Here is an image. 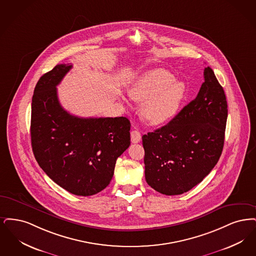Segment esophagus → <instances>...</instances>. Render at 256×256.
<instances>
[{
  "mask_svg": "<svg viewBox=\"0 0 256 256\" xmlns=\"http://www.w3.org/2000/svg\"><path fill=\"white\" fill-rule=\"evenodd\" d=\"M142 140V134L136 130H134L131 132V140L133 144H138Z\"/></svg>",
  "mask_w": 256,
  "mask_h": 256,
  "instance_id": "obj_1",
  "label": "esophagus"
}]
</instances>
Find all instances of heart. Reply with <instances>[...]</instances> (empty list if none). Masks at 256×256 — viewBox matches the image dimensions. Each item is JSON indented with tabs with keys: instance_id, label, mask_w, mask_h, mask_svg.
I'll return each instance as SVG.
<instances>
[{
	"instance_id": "heart-1",
	"label": "heart",
	"mask_w": 256,
	"mask_h": 256,
	"mask_svg": "<svg viewBox=\"0 0 256 256\" xmlns=\"http://www.w3.org/2000/svg\"><path fill=\"white\" fill-rule=\"evenodd\" d=\"M184 85L175 81L166 70L155 68L146 72L134 84L130 96L138 102H144L140 114L152 125H160L172 120L178 112L184 96Z\"/></svg>"
}]
</instances>
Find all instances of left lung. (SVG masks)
<instances>
[{
  "mask_svg": "<svg viewBox=\"0 0 256 256\" xmlns=\"http://www.w3.org/2000/svg\"><path fill=\"white\" fill-rule=\"evenodd\" d=\"M192 100L166 125L142 136L145 180L158 192L180 195L206 177L222 154L228 104L210 67Z\"/></svg>",
  "mask_w": 256,
  "mask_h": 256,
  "instance_id": "8db88e82",
  "label": "left lung"
}]
</instances>
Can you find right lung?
<instances>
[{
	"label": "right lung",
	"instance_id": "right-lung-1",
	"mask_svg": "<svg viewBox=\"0 0 256 256\" xmlns=\"http://www.w3.org/2000/svg\"><path fill=\"white\" fill-rule=\"evenodd\" d=\"M72 68L56 65L38 80L32 103L30 136L34 156L62 188L90 196L107 188L116 158L130 145V120L78 118L61 106L56 86Z\"/></svg>",
	"mask_w": 256,
	"mask_h": 256
}]
</instances>
